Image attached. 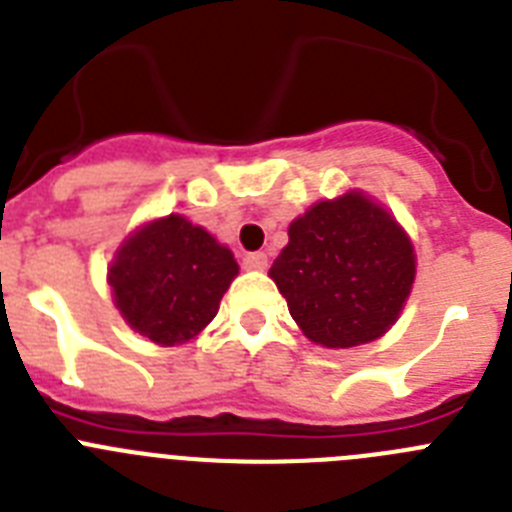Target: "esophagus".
<instances>
[{
	"instance_id": "1",
	"label": "esophagus",
	"mask_w": 512,
	"mask_h": 512,
	"mask_svg": "<svg viewBox=\"0 0 512 512\" xmlns=\"http://www.w3.org/2000/svg\"><path fill=\"white\" fill-rule=\"evenodd\" d=\"M243 269H248V271L266 269V253H261V251L246 253V256H243Z\"/></svg>"
}]
</instances>
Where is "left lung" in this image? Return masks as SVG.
<instances>
[{
	"label": "left lung",
	"instance_id": "1",
	"mask_svg": "<svg viewBox=\"0 0 512 512\" xmlns=\"http://www.w3.org/2000/svg\"><path fill=\"white\" fill-rule=\"evenodd\" d=\"M269 277L310 341L351 348L395 323L413 287L415 253L382 207L351 192L289 225Z\"/></svg>",
	"mask_w": 512,
	"mask_h": 512
}]
</instances>
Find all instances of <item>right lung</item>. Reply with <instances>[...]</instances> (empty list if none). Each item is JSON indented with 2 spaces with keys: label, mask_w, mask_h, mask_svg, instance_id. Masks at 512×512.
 <instances>
[{
  "label": "right lung",
  "mask_w": 512,
  "mask_h": 512,
  "mask_svg": "<svg viewBox=\"0 0 512 512\" xmlns=\"http://www.w3.org/2000/svg\"><path fill=\"white\" fill-rule=\"evenodd\" d=\"M238 274L230 248L182 215L148 223L110 266L115 305L135 333L161 346L194 338Z\"/></svg>",
  "instance_id": "add662e5"
}]
</instances>
